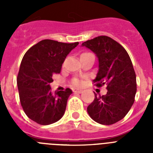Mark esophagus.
I'll return each instance as SVG.
<instances>
[{"label":"esophagus","mask_w":153,"mask_h":153,"mask_svg":"<svg viewBox=\"0 0 153 153\" xmlns=\"http://www.w3.org/2000/svg\"><path fill=\"white\" fill-rule=\"evenodd\" d=\"M73 92L75 93H81L83 92V90H79V89H74V90H73Z\"/></svg>","instance_id":"obj_1"}]
</instances>
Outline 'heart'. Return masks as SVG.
I'll list each match as a JSON object with an SVG mask.
<instances>
[{
	"label": "heart",
	"mask_w": 153,
	"mask_h": 153,
	"mask_svg": "<svg viewBox=\"0 0 153 153\" xmlns=\"http://www.w3.org/2000/svg\"><path fill=\"white\" fill-rule=\"evenodd\" d=\"M90 55H93L91 53H89V52H84L82 54H81L80 57H83V56H90ZM73 84L74 85V86H80L81 84V82L80 80H79L78 79H74V80H73Z\"/></svg>",
	"instance_id": "b5f03b06"
}]
</instances>
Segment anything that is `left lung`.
I'll list each match as a JSON object with an SVG mask.
<instances>
[{
    "instance_id": "obj_1",
    "label": "left lung",
    "mask_w": 153,
    "mask_h": 153,
    "mask_svg": "<svg viewBox=\"0 0 153 153\" xmlns=\"http://www.w3.org/2000/svg\"><path fill=\"white\" fill-rule=\"evenodd\" d=\"M99 60V71L93 83L106 85V95L96 94L87 107L90 117L98 123L112 125L125 117L135 101L136 76L128 53L118 42L99 36L82 44Z\"/></svg>"
}]
</instances>
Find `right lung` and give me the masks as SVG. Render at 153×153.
<instances>
[{"instance_id": "add662e5", "label": "right lung", "mask_w": 153, "mask_h": 153, "mask_svg": "<svg viewBox=\"0 0 153 153\" xmlns=\"http://www.w3.org/2000/svg\"><path fill=\"white\" fill-rule=\"evenodd\" d=\"M79 44L43 40L24 54L18 75L17 87L21 106L30 120L50 125L62 118L72 90L67 88L53 94L50 83L60 74L69 53Z\"/></svg>"}]
</instances>
